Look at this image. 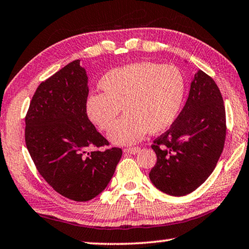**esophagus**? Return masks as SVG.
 <instances>
[{
    "label": "esophagus",
    "mask_w": 249,
    "mask_h": 249,
    "mask_svg": "<svg viewBox=\"0 0 249 249\" xmlns=\"http://www.w3.org/2000/svg\"><path fill=\"white\" fill-rule=\"evenodd\" d=\"M141 148L140 147H128V148H124V153L127 154H136L137 152H140Z\"/></svg>",
    "instance_id": "esophagus-1"
}]
</instances>
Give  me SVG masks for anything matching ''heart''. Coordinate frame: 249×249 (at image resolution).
<instances>
[{"label":"heart","instance_id":"obj_1","mask_svg":"<svg viewBox=\"0 0 249 249\" xmlns=\"http://www.w3.org/2000/svg\"><path fill=\"white\" fill-rule=\"evenodd\" d=\"M103 94L86 101L89 120L109 131L123 108L126 114L109 133L116 145L139 142L146 134H158L176 121L182 107L185 81L176 66L134 62L109 70L99 80Z\"/></svg>","mask_w":249,"mask_h":249}]
</instances>
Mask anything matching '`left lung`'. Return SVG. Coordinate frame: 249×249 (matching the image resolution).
<instances>
[{"label": "left lung", "mask_w": 249, "mask_h": 249, "mask_svg": "<svg viewBox=\"0 0 249 249\" xmlns=\"http://www.w3.org/2000/svg\"><path fill=\"white\" fill-rule=\"evenodd\" d=\"M226 139V112L219 88L198 70L187 103L169 131L154 140L157 163L150 180L166 195L191 194L216 168Z\"/></svg>", "instance_id": "obj_1"}]
</instances>
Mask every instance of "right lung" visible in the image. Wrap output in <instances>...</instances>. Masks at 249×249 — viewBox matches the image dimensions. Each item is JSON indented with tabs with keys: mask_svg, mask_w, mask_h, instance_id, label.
<instances>
[{
	"mask_svg": "<svg viewBox=\"0 0 249 249\" xmlns=\"http://www.w3.org/2000/svg\"><path fill=\"white\" fill-rule=\"evenodd\" d=\"M88 92L86 70L75 60L39 85L25 116V144L39 173L75 201L105 190L122 158L118 147L97 150L108 142L87 116Z\"/></svg>",
	"mask_w": 249,
	"mask_h": 249,
	"instance_id": "right-lung-1",
	"label": "right lung"
}]
</instances>
